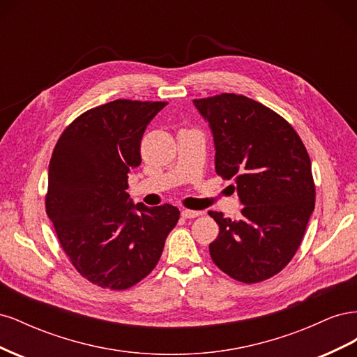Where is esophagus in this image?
Here are the masks:
<instances>
[{
  "label": "esophagus",
  "mask_w": 357,
  "mask_h": 357,
  "mask_svg": "<svg viewBox=\"0 0 357 357\" xmlns=\"http://www.w3.org/2000/svg\"><path fill=\"white\" fill-rule=\"evenodd\" d=\"M201 215V211H195V210H183L181 211V218L183 219H195Z\"/></svg>",
  "instance_id": "obj_1"
}]
</instances>
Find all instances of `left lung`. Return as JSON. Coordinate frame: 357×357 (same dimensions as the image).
I'll list each match as a JSON object with an SVG mask.
<instances>
[{
    "label": "left lung",
    "mask_w": 357,
    "mask_h": 357,
    "mask_svg": "<svg viewBox=\"0 0 357 357\" xmlns=\"http://www.w3.org/2000/svg\"><path fill=\"white\" fill-rule=\"evenodd\" d=\"M193 104L211 129L215 172L235 181L244 205L238 220L208 211L220 228L211 259L238 282H264L291 261L314 210L307 149L282 116L244 95Z\"/></svg>",
    "instance_id": "8db88e82"
}]
</instances>
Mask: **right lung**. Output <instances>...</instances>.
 I'll return each mask as SVG.
<instances>
[{"instance_id":"1","label":"right lung","mask_w":357,"mask_h":357,"mask_svg":"<svg viewBox=\"0 0 357 357\" xmlns=\"http://www.w3.org/2000/svg\"><path fill=\"white\" fill-rule=\"evenodd\" d=\"M167 102L116 100L62 132L49 164L46 213L73 266L102 289L123 290L153 271L180 211L129 198L128 174L139 144Z\"/></svg>"}]
</instances>
